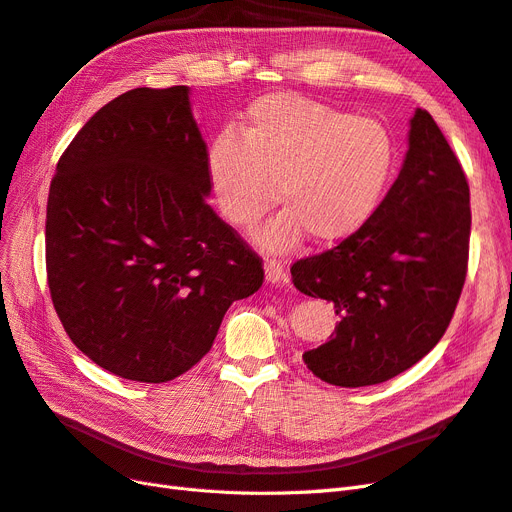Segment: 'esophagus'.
<instances>
[{
    "mask_svg": "<svg viewBox=\"0 0 512 512\" xmlns=\"http://www.w3.org/2000/svg\"><path fill=\"white\" fill-rule=\"evenodd\" d=\"M265 273H267V282L271 284H288V273L277 258H267Z\"/></svg>",
    "mask_w": 512,
    "mask_h": 512,
    "instance_id": "esophagus-1",
    "label": "esophagus"
}]
</instances>
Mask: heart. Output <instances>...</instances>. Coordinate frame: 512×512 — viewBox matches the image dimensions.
<instances>
[{"mask_svg": "<svg viewBox=\"0 0 512 512\" xmlns=\"http://www.w3.org/2000/svg\"><path fill=\"white\" fill-rule=\"evenodd\" d=\"M395 166L384 123L312 98L271 94L245 113L239 138L222 132L207 149V175L230 224L254 226L275 203L284 211L256 232L269 252H290L307 232L333 243L376 211Z\"/></svg>", "mask_w": 512, "mask_h": 512, "instance_id": "heart-1", "label": "heart"}]
</instances>
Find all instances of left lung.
Instances as JSON below:
<instances>
[{
	"label": "left lung",
	"mask_w": 512,
	"mask_h": 512,
	"mask_svg": "<svg viewBox=\"0 0 512 512\" xmlns=\"http://www.w3.org/2000/svg\"><path fill=\"white\" fill-rule=\"evenodd\" d=\"M470 226L466 173L438 123L416 108L404 166L369 220L290 267L294 288L339 316L329 342L303 354L314 376L356 389L421 361L459 303Z\"/></svg>",
	"instance_id": "left-lung-1"
}]
</instances>
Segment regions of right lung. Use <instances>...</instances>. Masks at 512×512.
I'll use <instances>...</instances> for the list:
<instances>
[{
    "label": "right lung",
    "instance_id": "obj_1",
    "mask_svg": "<svg viewBox=\"0 0 512 512\" xmlns=\"http://www.w3.org/2000/svg\"><path fill=\"white\" fill-rule=\"evenodd\" d=\"M207 143L188 87H136L61 153L46 203V280L68 337L111 374L160 384L211 350L262 258L207 205Z\"/></svg>",
    "mask_w": 512,
    "mask_h": 512
}]
</instances>
